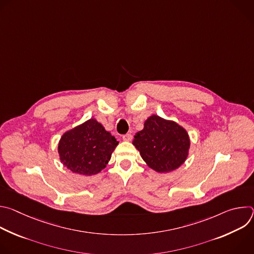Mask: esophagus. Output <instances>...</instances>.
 I'll list each match as a JSON object with an SVG mask.
<instances>
[{
    "label": "esophagus",
    "instance_id": "obj_1",
    "mask_svg": "<svg viewBox=\"0 0 254 254\" xmlns=\"http://www.w3.org/2000/svg\"><path fill=\"white\" fill-rule=\"evenodd\" d=\"M123 138H124V140L129 141V140H131V138H132V134H131V133H127V134H124V135H123Z\"/></svg>",
    "mask_w": 254,
    "mask_h": 254
}]
</instances>
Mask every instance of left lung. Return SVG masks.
Wrapping results in <instances>:
<instances>
[{"mask_svg": "<svg viewBox=\"0 0 254 254\" xmlns=\"http://www.w3.org/2000/svg\"><path fill=\"white\" fill-rule=\"evenodd\" d=\"M142 160L158 173H169L182 165L189 154L187 130L173 121L151 116L132 140Z\"/></svg>", "mask_w": 254, "mask_h": 254, "instance_id": "obj_1", "label": "left lung"}]
</instances>
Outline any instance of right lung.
I'll return each mask as SVG.
<instances>
[{
  "mask_svg": "<svg viewBox=\"0 0 254 254\" xmlns=\"http://www.w3.org/2000/svg\"><path fill=\"white\" fill-rule=\"evenodd\" d=\"M119 144L117 138L90 119L63 133L58 144L61 163L73 173L91 176L104 169Z\"/></svg>",
  "mask_w": 254,
  "mask_h": 254,
  "instance_id": "add662e5",
  "label": "right lung"
}]
</instances>
